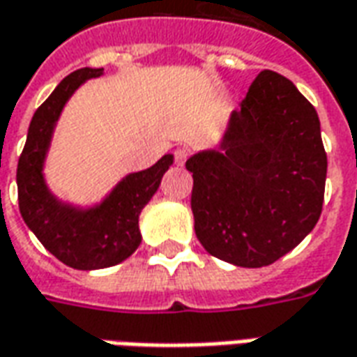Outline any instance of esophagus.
Instances as JSON below:
<instances>
[{
    "label": "esophagus",
    "instance_id": "esophagus-1",
    "mask_svg": "<svg viewBox=\"0 0 357 357\" xmlns=\"http://www.w3.org/2000/svg\"><path fill=\"white\" fill-rule=\"evenodd\" d=\"M187 156H189V151H187V149H178V151L174 153V160H176L178 166H183L187 160Z\"/></svg>",
    "mask_w": 357,
    "mask_h": 357
}]
</instances>
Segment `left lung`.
<instances>
[{"label":"left lung","mask_w":357,"mask_h":357,"mask_svg":"<svg viewBox=\"0 0 357 357\" xmlns=\"http://www.w3.org/2000/svg\"><path fill=\"white\" fill-rule=\"evenodd\" d=\"M195 234L213 257L259 268L315 228L326 154L315 108L291 81L261 71L216 149L189 156Z\"/></svg>","instance_id":"obj_1"}]
</instances>
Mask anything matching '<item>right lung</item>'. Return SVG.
<instances>
[{
	"label": "right lung",
	"instance_id": "add662e5",
	"mask_svg": "<svg viewBox=\"0 0 357 357\" xmlns=\"http://www.w3.org/2000/svg\"><path fill=\"white\" fill-rule=\"evenodd\" d=\"M102 73L83 67L57 84L32 116L17 166L22 220L52 255L77 271L108 268L135 253L141 245L139 214L174 164V154H164L151 168L123 176L98 203L86 206L63 201L50 189L44 168L57 121L77 89Z\"/></svg>",
	"mask_w": 357,
	"mask_h": 357
}]
</instances>
